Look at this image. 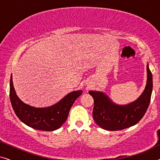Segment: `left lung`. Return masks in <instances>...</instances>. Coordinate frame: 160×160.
Returning a JSON list of instances; mask_svg holds the SVG:
<instances>
[{"label":"left lung","instance_id":"left-lung-1","mask_svg":"<svg viewBox=\"0 0 160 160\" xmlns=\"http://www.w3.org/2000/svg\"><path fill=\"white\" fill-rule=\"evenodd\" d=\"M146 70L145 89L137 100L128 104L115 103L103 92H89L94 99L93 119L100 128L111 131L121 130L135 125L142 119L149 106L153 88L152 74L148 63Z\"/></svg>","mask_w":160,"mask_h":160}]
</instances>
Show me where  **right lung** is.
Segmentation results:
<instances>
[{
  "instance_id": "add662e5",
  "label": "right lung",
  "mask_w": 160,
  "mask_h": 160,
  "mask_svg": "<svg viewBox=\"0 0 160 160\" xmlns=\"http://www.w3.org/2000/svg\"><path fill=\"white\" fill-rule=\"evenodd\" d=\"M82 90L73 91L57 103L49 107L37 108L26 104L19 99L10 79V100L17 117L30 128L43 131L58 130L66 121L75 100L82 95Z\"/></svg>"
}]
</instances>
